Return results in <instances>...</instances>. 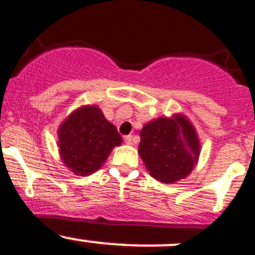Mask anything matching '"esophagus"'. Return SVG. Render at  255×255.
<instances>
[{"label":"esophagus","instance_id":"34e87169","mask_svg":"<svg viewBox=\"0 0 255 255\" xmlns=\"http://www.w3.org/2000/svg\"><path fill=\"white\" fill-rule=\"evenodd\" d=\"M125 141H126V143L127 144H133L134 143V138H133V135L132 134H128V135H126L125 137Z\"/></svg>","mask_w":255,"mask_h":255}]
</instances>
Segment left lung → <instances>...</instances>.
I'll use <instances>...</instances> for the list:
<instances>
[{"label":"left lung","mask_w":255,"mask_h":255,"mask_svg":"<svg viewBox=\"0 0 255 255\" xmlns=\"http://www.w3.org/2000/svg\"><path fill=\"white\" fill-rule=\"evenodd\" d=\"M138 153L157 181L175 184L184 180L199 161V135L185 114L158 117L142 127Z\"/></svg>","instance_id":"1"}]
</instances>
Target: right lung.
Masks as SVG:
<instances>
[{
    "mask_svg": "<svg viewBox=\"0 0 255 255\" xmlns=\"http://www.w3.org/2000/svg\"><path fill=\"white\" fill-rule=\"evenodd\" d=\"M122 137L95 104L71 112L58 128L59 154L64 166L77 176H88L106 163Z\"/></svg>",
    "mask_w": 255,
    "mask_h": 255,
    "instance_id": "add662e5",
    "label": "right lung"
}]
</instances>
